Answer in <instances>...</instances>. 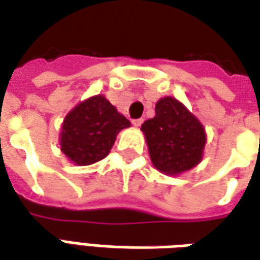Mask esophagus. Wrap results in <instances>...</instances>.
<instances>
[{
    "mask_svg": "<svg viewBox=\"0 0 260 260\" xmlns=\"http://www.w3.org/2000/svg\"><path fill=\"white\" fill-rule=\"evenodd\" d=\"M132 123H133V126L140 127L141 123H143V119H134V120H132Z\"/></svg>",
    "mask_w": 260,
    "mask_h": 260,
    "instance_id": "esophagus-1",
    "label": "esophagus"
}]
</instances>
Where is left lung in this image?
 <instances>
[{"instance_id":"obj_1","label":"left lung","mask_w":260,"mask_h":260,"mask_svg":"<svg viewBox=\"0 0 260 260\" xmlns=\"http://www.w3.org/2000/svg\"><path fill=\"white\" fill-rule=\"evenodd\" d=\"M141 130L153 164L164 174H180L201 161L205 130L178 100H158L155 116L146 120Z\"/></svg>"}]
</instances>
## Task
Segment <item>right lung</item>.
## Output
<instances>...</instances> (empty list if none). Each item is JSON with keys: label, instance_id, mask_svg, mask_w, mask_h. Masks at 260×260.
<instances>
[{"label": "right lung", "instance_id": "1", "mask_svg": "<svg viewBox=\"0 0 260 260\" xmlns=\"http://www.w3.org/2000/svg\"><path fill=\"white\" fill-rule=\"evenodd\" d=\"M130 121L103 96L80 103L63 120L60 150L78 166L103 160L112 150L120 130Z\"/></svg>", "mask_w": 260, "mask_h": 260}]
</instances>
